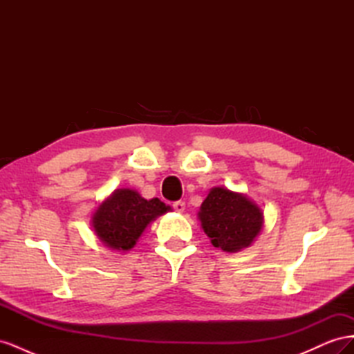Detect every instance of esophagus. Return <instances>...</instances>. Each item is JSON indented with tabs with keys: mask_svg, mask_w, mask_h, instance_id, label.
I'll return each mask as SVG.
<instances>
[{
	"mask_svg": "<svg viewBox=\"0 0 354 354\" xmlns=\"http://www.w3.org/2000/svg\"><path fill=\"white\" fill-rule=\"evenodd\" d=\"M173 208H174L177 212H183L185 208H186V205H185L183 201H177V202L173 203Z\"/></svg>",
	"mask_w": 354,
	"mask_h": 354,
	"instance_id": "34e87169",
	"label": "esophagus"
}]
</instances>
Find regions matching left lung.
Returning <instances> with one entry per match:
<instances>
[{"mask_svg": "<svg viewBox=\"0 0 354 354\" xmlns=\"http://www.w3.org/2000/svg\"><path fill=\"white\" fill-rule=\"evenodd\" d=\"M198 216L211 243L226 252L246 248L263 227L260 208L245 195L226 187H214Z\"/></svg>", "mask_w": 354, "mask_h": 354, "instance_id": "obj_1", "label": "left lung"}]
</instances>
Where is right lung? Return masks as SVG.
<instances>
[{
  "label": "right lung",
  "mask_w": 354,
  "mask_h": 354,
  "mask_svg": "<svg viewBox=\"0 0 354 354\" xmlns=\"http://www.w3.org/2000/svg\"><path fill=\"white\" fill-rule=\"evenodd\" d=\"M168 208L158 198L147 201L131 189H118L94 214L93 227L106 246L128 251L136 245L147 224Z\"/></svg>",
  "instance_id": "1"
}]
</instances>
